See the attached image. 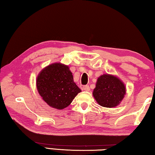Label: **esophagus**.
<instances>
[{"label":"esophagus","instance_id":"34e87169","mask_svg":"<svg viewBox=\"0 0 155 155\" xmlns=\"http://www.w3.org/2000/svg\"><path fill=\"white\" fill-rule=\"evenodd\" d=\"M83 90H85V91H90V87H89V85H84L83 87Z\"/></svg>","mask_w":155,"mask_h":155}]
</instances>
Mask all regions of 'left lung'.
<instances>
[{
  "label": "left lung",
  "mask_w": 155,
  "mask_h": 155,
  "mask_svg": "<svg viewBox=\"0 0 155 155\" xmlns=\"http://www.w3.org/2000/svg\"><path fill=\"white\" fill-rule=\"evenodd\" d=\"M126 87L122 81L115 76L103 74L97 80L93 96L97 103L104 107H115L124 98Z\"/></svg>",
  "instance_id": "8db88e82"
}]
</instances>
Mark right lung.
<instances>
[{"label":"right lung","instance_id":"right-lung-1","mask_svg":"<svg viewBox=\"0 0 155 155\" xmlns=\"http://www.w3.org/2000/svg\"><path fill=\"white\" fill-rule=\"evenodd\" d=\"M36 85L44 101L57 109L69 106L81 91L74 82L69 67L60 63L44 68L37 77Z\"/></svg>","mask_w":155,"mask_h":155}]
</instances>
